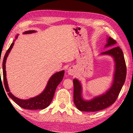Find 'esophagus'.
Masks as SVG:
<instances>
[{
	"mask_svg": "<svg viewBox=\"0 0 133 133\" xmlns=\"http://www.w3.org/2000/svg\"><path fill=\"white\" fill-rule=\"evenodd\" d=\"M68 72L70 75H73L74 72V68H72V67H71V68L68 69Z\"/></svg>",
	"mask_w": 133,
	"mask_h": 133,
	"instance_id": "34e87169",
	"label": "esophagus"
}]
</instances>
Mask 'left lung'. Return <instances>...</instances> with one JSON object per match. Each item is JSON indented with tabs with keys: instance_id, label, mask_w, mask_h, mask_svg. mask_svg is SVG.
Segmentation results:
<instances>
[{
	"instance_id": "1",
	"label": "left lung",
	"mask_w": 133,
	"mask_h": 133,
	"mask_svg": "<svg viewBox=\"0 0 133 133\" xmlns=\"http://www.w3.org/2000/svg\"><path fill=\"white\" fill-rule=\"evenodd\" d=\"M116 43V41L109 37L105 47ZM102 54H108L114 57L116 63L113 83L106 93L94 98L91 101H84L82 97L81 83L77 79L73 80L74 103L78 110L81 111L94 112L102 110L115 102L125 81L127 76V66L122 50L119 46H115L103 52Z\"/></svg>"
}]
</instances>
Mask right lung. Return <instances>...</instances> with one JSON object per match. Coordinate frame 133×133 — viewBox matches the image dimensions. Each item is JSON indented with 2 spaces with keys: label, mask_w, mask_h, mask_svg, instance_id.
<instances>
[{
  "label": "right lung",
  "mask_w": 133,
  "mask_h": 133,
  "mask_svg": "<svg viewBox=\"0 0 133 133\" xmlns=\"http://www.w3.org/2000/svg\"><path fill=\"white\" fill-rule=\"evenodd\" d=\"M34 32H35L34 31L31 30L27 31H25L24 32V34H30ZM17 36H16V39H17ZM14 43V42H13L11 44L8 50L6 51L4 57H3L2 63L3 82H4L5 90H6V92H8V95L19 107H21L22 108L27 109V110H43V109L46 108L51 102L52 100L53 99L56 89L58 86V85L62 81L65 71H61L56 72V73L53 74L49 80L46 88L45 89L43 92H42L39 96L27 100L20 99L19 98L15 97V96L12 95L11 92H10V90H9L6 77V70H5V62H6V58L8 57V54L10 53L12 46H13Z\"/></svg>",
  "instance_id": "1"
}]
</instances>
